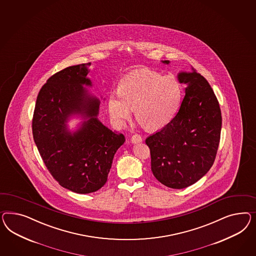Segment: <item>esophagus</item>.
<instances>
[{"label":"esophagus","mask_w":256,"mask_h":256,"mask_svg":"<svg viewBox=\"0 0 256 256\" xmlns=\"http://www.w3.org/2000/svg\"><path fill=\"white\" fill-rule=\"evenodd\" d=\"M131 142L134 144L140 143V142H142V138L139 134H134L131 138Z\"/></svg>","instance_id":"34e87169"}]
</instances>
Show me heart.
I'll return each mask as SVG.
<instances>
[{"mask_svg":"<svg viewBox=\"0 0 256 256\" xmlns=\"http://www.w3.org/2000/svg\"><path fill=\"white\" fill-rule=\"evenodd\" d=\"M118 94L108 99L110 115L118 124L131 118L150 131L161 129L175 116L182 101V87L172 76H162L150 69L126 74L118 87Z\"/></svg>","mask_w":256,"mask_h":256,"instance_id":"b5f03b06","label":"heart"}]
</instances>
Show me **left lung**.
<instances>
[{
  "instance_id": "1",
  "label": "left lung",
  "mask_w": 256,
  "mask_h": 256,
  "mask_svg": "<svg viewBox=\"0 0 256 256\" xmlns=\"http://www.w3.org/2000/svg\"><path fill=\"white\" fill-rule=\"evenodd\" d=\"M162 62L168 64L169 60ZM178 78L187 85L180 110L146 139L154 176L172 189L186 188L208 172L222 130L219 102L204 76L192 67L190 73H180Z\"/></svg>"
}]
</instances>
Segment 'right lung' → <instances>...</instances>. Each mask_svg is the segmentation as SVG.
Wrapping results in <instances>:
<instances>
[{"mask_svg": "<svg viewBox=\"0 0 256 256\" xmlns=\"http://www.w3.org/2000/svg\"><path fill=\"white\" fill-rule=\"evenodd\" d=\"M90 62L69 66L52 76L37 95L32 117V136L38 152L52 176L64 188L78 194L101 189L108 180L122 134L106 127L97 118L100 101L83 85ZM78 114L86 118L71 133L66 122Z\"/></svg>", "mask_w": 256, "mask_h": 256, "instance_id": "obj_1", "label": "right lung"}]
</instances>
